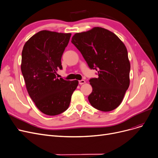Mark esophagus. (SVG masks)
I'll list each match as a JSON object with an SVG mask.
<instances>
[{
	"label": "esophagus",
	"instance_id": "esophagus-1",
	"mask_svg": "<svg viewBox=\"0 0 158 158\" xmlns=\"http://www.w3.org/2000/svg\"><path fill=\"white\" fill-rule=\"evenodd\" d=\"M86 83V81L85 80H81V81H79V83L81 85H83Z\"/></svg>",
	"mask_w": 158,
	"mask_h": 158
}]
</instances>
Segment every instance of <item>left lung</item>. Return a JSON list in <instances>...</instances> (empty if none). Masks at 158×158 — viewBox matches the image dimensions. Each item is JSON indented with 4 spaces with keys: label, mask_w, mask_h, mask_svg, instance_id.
Segmentation results:
<instances>
[{
    "label": "left lung",
    "mask_w": 158,
    "mask_h": 158,
    "mask_svg": "<svg viewBox=\"0 0 158 158\" xmlns=\"http://www.w3.org/2000/svg\"><path fill=\"white\" fill-rule=\"evenodd\" d=\"M72 43L98 77L90 80L91 105L102 112L118 108L130 85V63L127 48L113 32L101 27L76 33Z\"/></svg>",
    "instance_id": "obj_1"
}]
</instances>
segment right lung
Returning <instances> with one entry per match:
<instances>
[{
  "label": "right lung",
  "mask_w": 158,
  "mask_h": 158,
  "mask_svg": "<svg viewBox=\"0 0 158 158\" xmlns=\"http://www.w3.org/2000/svg\"><path fill=\"white\" fill-rule=\"evenodd\" d=\"M72 34L49 30L37 32L26 41L22 52L21 71L27 91L39 110L56 115L68 108L79 81L56 77L61 57Z\"/></svg>",
  "instance_id": "right-lung-1"
}]
</instances>
